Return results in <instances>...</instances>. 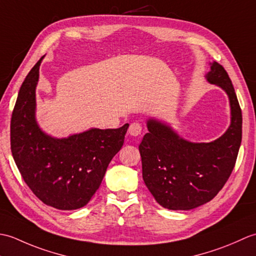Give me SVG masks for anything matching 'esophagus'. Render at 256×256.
Segmentation results:
<instances>
[{
	"instance_id": "esophagus-1",
	"label": "esophagus",
	"mask_w": 256,
	"mask_h": 256,
	"mask_svg": "<svg viewBox=\"0 0 256 256\" xmlns=\"http://www.w3.org/2000/svg\"><path fill=\"white\" fill-rule=\"evenodd\" d=\"M142 132H143V128L142 125H140V123L133 122L131 123V125H130L128 133L130 135H132V136H140V135L142 134Z\"/></svg>"
}]
</instances>
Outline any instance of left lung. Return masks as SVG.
<instances>
[{
    "mask_svg": "<svg viewBox=\"0 0 256 256\" xmlns=\"http://www.w3.org/2000/svg\"><path fill=\"white\" fill-rule=\"evenodd\" d=\"M210 84L229 96L231 125L218 140L192 143L155 120H148V133L140 144L143 179L162 206L190 210L214 199L236 166L242 140V111L226 69L211 64L206 74Z\"/></svg>",
    "mask_w": 256,
    "mask_h": 256,
    "instance_id": "left-lung-1",
    "label": "left lung"
}]
</instances>
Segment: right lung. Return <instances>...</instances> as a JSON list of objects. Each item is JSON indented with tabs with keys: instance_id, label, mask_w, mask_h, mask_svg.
I'll return each mask as SVG.
<instances>
[{
	"instance_id": "add662e5",
	"label": "right lung",
	"mask_w": 256,
	"mask_h": 256,
	"mask_svg": "<svg viewBox=\"0 0 256 256\" xmlns=\"http://www.w3.org/2000/svg\"><path fill=\"white\" fill-rule=\"evenodd\" d=\"M42 57L26 76L10 118V150L24 182L36 197L59 210L86 206L99 189L113 156L121 150L128 124L91 128L54 138L35 121V89Z\"/></svg>"
}]
</instances>
